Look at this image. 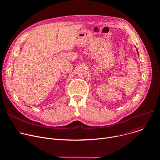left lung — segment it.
Returning <instances> with one entry per match:
<instances>
[{
	"mask_svg": "<svg viewBox=\"0 0 160 160\" xmlns=\"http://www.w3.org/2000/svg\"><path fill=\"white\" fill-rule=\"evenodd\" d=\"M136 50H137V51H138V49H136ZM138 53H139V52H138V55H139V54H138Z\"/></svg>",
	"mask_w": 160,
	"mask_h": 160,
	"instance_id": "8db88e82",
	"label": "left lung"
}]
</instances>
